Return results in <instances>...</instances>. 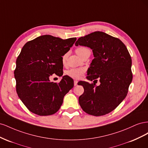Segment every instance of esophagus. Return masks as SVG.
<instances>
[{"mask_svg":"<svg viewBox=\"0 0 148 148\" xmlns=\"http://www.w3.org/2000/svg\"><path fill=\"white\" fill-rule=\"evenodd\" d=\"M77 83H78V81H77V80H75V81H74V86H77Z\"/></svg>","mask_w":148,"mask_h":148,"instance_id":"1","label":"esophagus"}]
</instances>
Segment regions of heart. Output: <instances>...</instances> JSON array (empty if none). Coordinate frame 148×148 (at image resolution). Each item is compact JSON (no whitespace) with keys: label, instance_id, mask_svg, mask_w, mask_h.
Wrapping results in <instances>:
<instances>
[{"label":"heart","instance_id":"1","mask_svg":"<svg viewBox=\"0 0 148 148\" xmlns=\"http://www.w3.org/2000/svg\"><path fill=\"white\" fill-rule=\"evenodd\" d=\"M90 50L86 47H79L76 49V52L77 54L81 57L84 53L86 52H89ZM67 57H68V53H65V54L62 57V64L64 65L65 64ZM85 72V69L83 68H77V69H71L66 71V74L69 76V77L72 78L73 79H80L81 78Z\"/></svg>","mask_w":148,"mask_h":148}]
</instances>
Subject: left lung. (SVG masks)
<instances>
[{
	"label": "left lung",
	"instance_id": "1",
	"mask_svg": "<svg viewBox=\"0 0 148 148\" xmlns=\"http://www.w3.org/2000/svg\"><path fill=\"white\" fill-rule=\"evenodd\" d=\"M75 46L91 48L95 59L88 70L86 78L101 83L80 82L84 92L79 104L85 112L101 116L114 110L127 96L132 82V59L125 44L118 38L101 31L79 38Z\"/></svg>",
	"mask_w": 148,
	"mask_h": 148
}]
</instances>
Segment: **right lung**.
<instances>
[{
    "instance_id": "right-lung-1",
    "label": "right lung",
    "mask_w": 148,
    "mask_h": 148,
    "mask_svg": "<svg viewBox=\"0 0 148 148\" xmlns=\"http://www.w3.org/2000/svg\"><path fill=\"white\" fill-rule=\"evenodd\" d=\"M76 38L62 39L43 35L26 42L16 61V90L28 109L41 116L56 113L65 95L73 87V79L64 76L60 83L51 82L52 74L63 75L62 57Z\"/></svg>"
}]
</instances>
